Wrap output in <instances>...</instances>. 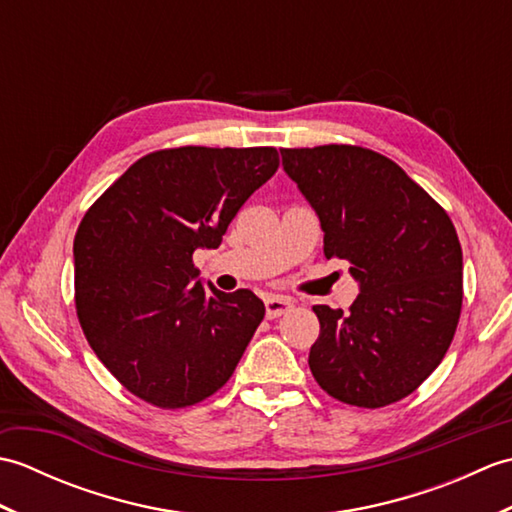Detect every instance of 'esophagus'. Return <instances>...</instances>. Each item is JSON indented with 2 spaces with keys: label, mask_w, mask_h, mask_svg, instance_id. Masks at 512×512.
<instances>
[{
  "label": "esophagus",
  "mask_w": 512,
  "mask_h": 512,
  "mask_svg": "<svg viewBox=\"0 0 512 512\" xmlns=\"http://www.w3.org/2000/svg\"><path fill=\"white\" fill-rule=\"evenodd\" d=\"M292 310V301L286 297H268L266 299V317L268 319H277L281 314H286Z\"/></svg>",
  "instance_id": "esophagus-1"
}]
</instances>
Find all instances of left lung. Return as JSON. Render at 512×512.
<instances>
[{"instance_id":"1","label":"left lung","mask_w":512,"mask_h":512,"mask_svg":"<svg viewBox=\"0 0 512 512\" xmlns=\"http://www.w3.org/2000/svg\"><path fill=\"white\" fill-rule=\"evenodd\" d=\"M281 165L317 213L325 257L350 264V312L314 306L310 369L347 405L409 396L440 365L462 310V248L447 211L372 149H281Z\"/></svg>"}]
</instances>
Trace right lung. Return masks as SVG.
I'll use <instances>...</instances> for the list:
<instances>
[{
  "label": "right lung",
  "mask_w": 512,
  "mask_h": 512,
  "mask_svg": "<svg viewBox=\"0 0 512 512\" xmlns=\"http://www.w3.org/2000/svg\"><path fill=\"white\" fill-rule=\"evenodd\" d=\"M275 147H178L134 162L74 237L76 314L94 354L134 396L189 407L220 389L262 323L250 290L202 284L242 204L275 176Z\"/></svg>",
  "instance_id": "add662e5"
}]
</instances>
